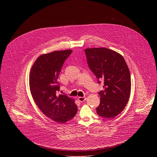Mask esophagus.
<instances>
[{
    "mask_svg": "<svg viewBox=\"0 0 157 157\" xmlns=\"http://www.w3.org/2000/svg\"><path fill=\"white\" fill-rule=\"evenodd\" d=\"M78 100L80 102H83L86 100V97H78Z\"/></svg>",
    "mask_w": 157,
    "mask_h": 157,
    "instance_id": "obj_1",
    "label": "esophagus"
}]
</instances>
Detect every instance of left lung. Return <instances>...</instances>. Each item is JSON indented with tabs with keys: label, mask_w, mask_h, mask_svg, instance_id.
I'll return each instance as SVG.
<instances>
[{
	"label": "left lung",
	"mask_w": 157,
	"mask_h": 157,
	"mask_svg": "<svg viewBox=\"0 0 157 157\" xmlns=\"http://www.w3.org/2000/svg\"><path fill=\"white\" fill-rule=\"evenodd\" d=\"M90 70L104 82V90L98 92L100 103L97 114L105 118H114L123 111L131 95V80L129 68L119 53L106 48L85 49Z\"/></svg>",
	"instance_id": "left-lung-1"
}]
</instances>
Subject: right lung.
Here are the masks:
<instances>
[{"instance_id": "right-lung-1", "label": "right lung", "mask_w": 157, "mask_h": 157, "mask_svg": "<svg viewBox=\"0 0 157 157\" xmlns=\"http://www.w3.org/2000/svg\"><path fill=\"white\" fill-rule=\"evenodd\" d=\"M72 51H56L39 56L29 73V88L36 104L46 117L59 123L71 120L78 110L74 100L57 94L60 90L59 74Z\"/></svg>"}]
</instances>
